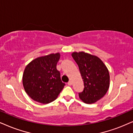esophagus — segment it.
<instances>
[{
    "instance_id": "obj_1",
    "label": "esophagus",
    "mask_w": 133,
    "mask_h": 133,
    "mask_svg": "<svg viewBox=\"0 0 133 133\" xmlns=\"http://www.w3.org/2000/svg\"><path fill=\"white\" fill-rule=\"evenodd\" d=\"M68 85H69V86H70V85H72V82L71 81H69L68 83Z\"/></svg>"
}]
</instances>
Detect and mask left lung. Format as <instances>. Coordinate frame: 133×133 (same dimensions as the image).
<instances>
[{"label":"left lung","mask_w":133,"mask_h":133,"mask_svg":"<svg viewBox=\"0 0 133 133\" xmlns=\"http://www.w3.org/2000/svg\"><path fill=\"white\" fill-rule=\"evenodd\" d=\"M72 56L78 65L84 83L79 97L86 104L95 103L107 93L110 75L107 67L98 57L83 51L74 52Z\"/></svg>","instance_id":"1"}]
</instances>
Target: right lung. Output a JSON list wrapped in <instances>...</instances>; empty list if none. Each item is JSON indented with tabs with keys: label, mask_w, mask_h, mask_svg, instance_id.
<instances>
[{
	"label": "right lung",
	"mask_w": 133,
	"mask_h": 133,
	"mask_svg": "<svg viewBox=\"0 0 133 133\" xmlns=\"http://www.w3.org/2000/svg\"><path fill=\"white\" fill-rule=\"evenodd\" d=\"M59 53L38 57L28 64L23 75L25 91L34 101L42 104L53 102L61 93L65 83L56 69Z\"/></svg>",
	"instance_id": "obj_1"
}]
</instances>
